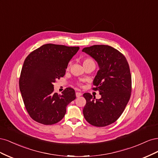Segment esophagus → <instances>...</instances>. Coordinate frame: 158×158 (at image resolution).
Here are the masks:
<instances>
[{"instance_id":"34e87169","label":"esophagus","mask_w":158,"mask_h":158,"mask_svg":"<svg viewBox=\"0 0 158 158\" xmlns=\"http://www.w3.org/2000/svg\"><path fill=\"white\" fill-rule=\"evenodd\" d=\"M82 95V94L81 93V92H76V97H77V98L80 97Z\"/></svg>"}]
</instances>
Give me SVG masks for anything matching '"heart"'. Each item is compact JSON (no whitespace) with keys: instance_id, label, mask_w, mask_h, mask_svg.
Here are the masks:
<instances>
[{"instance_id":"b5f03b06","label":"heart","mask_w":158,"mask_h":158,"mask_svg":"<svg viewBox=\"0 0 158 158\" xmlns=\"http://www.w3.org/2000/svg\"><path fill=\"white\" fill-rule=\"evenodd\" d=\"M92 62H93V61H92V60H91V59H85V60H84V64L88 63H92ZM70 63H69V66H70Z\"/></svg>"}]
</instances>
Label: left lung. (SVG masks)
Returning <instances> with one entry per match:
<instances>
[{"label":"left lung","mask_w":158,"mask_h":158,"mask_svg":"<svg viewBox=\"0 0 158 158\" xmlns=\"http://www.w3.org/2000/svg\"><path fill=\"white\" fill-rule=\"evenodd\" d=\"M82 51L98 64L93 89L101 95L98 99L89 93L83 94L86 100L84 118L93 126L109 125L121 115L131 98L132 81L128 62L122 53L109 45H95L85 47Z\"/></svg>","instance_id":"obj_1"}]
</instances>
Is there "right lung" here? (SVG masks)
<instances>
[{"label": "right lung", "instance_id": "obj_1", "mask_svg": "<svg viewBox=\"0 0 158 158\" xmlns=\"http://www.w3.org/2000/svg\"><path fill=\"white\" fill-rule=\"evenodd\" d=\"M79 49L48 44L26 57L19 86L27 111L36 122L46 125L59 122L66 107L76 99L71 88H66L61 95L54 93L53 83L64 76L69 61Z\"/></svg>", "mask_w": 158, "mask_h": 158}]
</instances>
